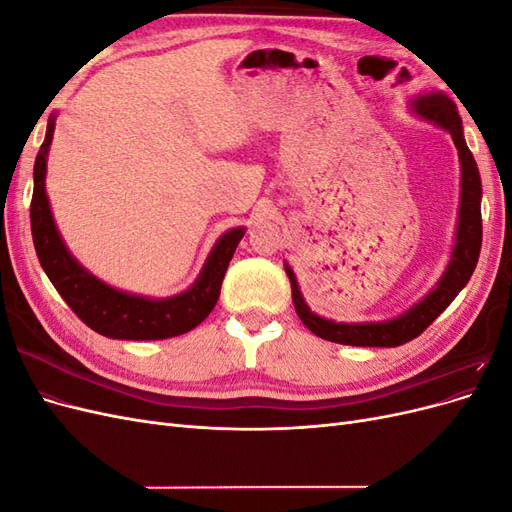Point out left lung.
<instances>
[{
    "label": "left lung",
    "mask_w": 512,
    "mask_h": 512,
    "mask_svg": "<svg viewBox=\"0 0 512 512\" xmlns=\"http://www.w3.org/2000/svg\"><path fill=\"white\" fill-rule=\"evenodd\" d=\"M408 106L416 117H421L451 134L459 153L461 192L451 260H448L438 284L433 286L421 301L406 309L404 314L378 322H335L314 314L303 299L297 275H294L288 262H284L286 273L290 277L292 303L294 309H297V316L314 335L329 339V342L335 344L395 348L410 342V339L421 335L429 324L453 303V299L463 290V286L468 284L476 269L480 243H483V220H480L483 185H480L476 160L466 145V138H463V126L457 113V106L451 98L442 94V91H429V94L414 96L408 100Z\"/></svg>",
    "instance_id": "left-lung-1"
}]
</instances>
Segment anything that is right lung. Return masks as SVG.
Returning <instances> with one entry per match:
<instances>
[{
  "label": "right lung",
  "mask_w": 512,
  "mask_h": 512,
  "mask_svg": "<svg viewBox=\"0 0 512 512\" xmlns=\"http://www.w3.org/2000/svg\"><path fill=\"white\" fill-rule=\"evenodd\" d=\"M55 115L46 126L44 143L34 164V196L29 218L40 265L51 284L89 329L111 339H168L192 331L203 322L220 299L228 262L235 254L245 228L237 226L215 241L196 282L175 297L151 299L108 286L76 260L61 239L49 196H46V158L53 143Z\"/></svg>",
  "instance_id": "add662e5"
}]
</instances>
